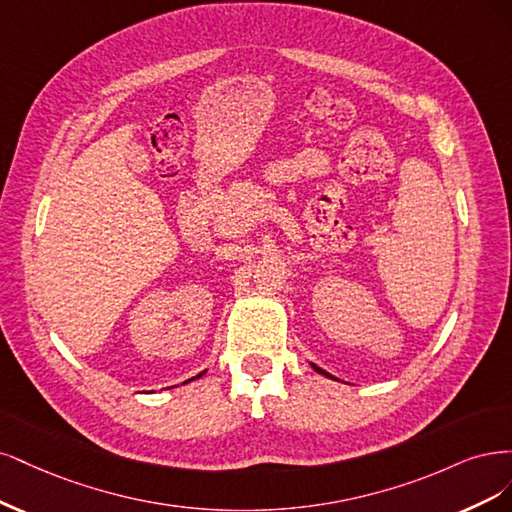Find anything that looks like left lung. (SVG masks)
<instances>
[{
	"mask_svg": "<svg viewBox=\"0 0 512 512\" xmlns=\"http://www.w3.org/2000/svg\"><path fill=\"white\" fill-rule=\"evenodd\" d=\"M310 366H312V370H315V372H319V374H323V376H327V378H332V381H338V378H336V376H332V374H329V372L321 370L319 366H315V364H310Z\"/></svg>",
	"mask_w": 512,
	"mask_h": 512,
	"instance_id": "8db88e82",
	"label": "left lung"
}]
</instances>
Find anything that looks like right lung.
Listing matches in <instances>:
<instances>
[{
	"label": "right lung",
	"instance_id": "1",
	"mask_svg": "<svg viewBox=\"0 0 512 512\" xmlns=\"http://www.w3.org/2000/svg\"><path fill=\"white\" fill-rule=\"evenodd\" d=\"M202 374H204V372H202ZM202 374H197V378H200V376H202Z\"/></svg>",
	"mask_w": 512,
	"mask_h": 512
}]
</instances>
